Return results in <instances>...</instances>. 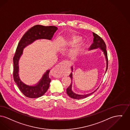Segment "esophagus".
Segmentation results:
<instances>
[{
    "label": "esophagus",
    "mask_w": 130,
    "mask_h": 130,
    "mask_svg": "<svg viewBox=\"0 0 130 130\" xmlns=\"http://www.w3.org/2000/svg\"><path fill=\"white\" fill-rule=\"evenodd\" d=\"M67 63V61L63 60L53 68L51 71L53 76L56 78H60L62 75V71L65 68Z\"/></svg>",
    "instance_id": "1"
}]
</instances>
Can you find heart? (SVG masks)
Segmentation results:
<instances>
[{
    "mask_svg": "<svg viewBox=\"0 0 130 130\" xmlns=\"http://www.w3.org/2000/svg\"><path fill=\"white\" fill-rule=\"evenodd\" d=\"M81 40V38L78 36H76V37H72L69 41L68 42L70 44H74L75 43H76L79 41H80ZM80 50V48L79 46H75L74 47L72 48L69 52L70 55L71 56H76L78 54Z\"/></svg>",
    "mask_w": 130,
    "mask_h": 130,
    "instance_id": "heart-1",
    "label": "heart"
}]
</instances>
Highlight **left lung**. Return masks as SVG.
<instances>
[{
    "instance_id": "1",
    "label": "left lung",
    "mask_w": 130,
    "mask_h": 130,
    "mask_svg": "<svg viewBox=\"0 0 130 130\" xmlns=\"http://www.w3.org/2000/svg\"><path fill=\"white\" fill-rule=\"evenodd\" d=\"M93 36V43L91 45V46H90V47L89 48V50H92V49H97V48H100L103 52L104 55L105 56V58H106V63H107V68H106V72L107 70L108 69V56H107V52L106 50V45L104 41H103L102 39L98 35L94 33H92ZM71 69L72 71H73V67H71ZM69 76L71 79V83L70 85V86L68 87V88L67 89V94H68V95L73 99H80L82 98H84L86 97H87L88 96L91 95V94H92L93 93H94L96 90L97 89H96L95 91H94L93 92L89 93V94H76L74 93L72 90V73H71L69 75Z\"/></svg>"
}]
</instances>
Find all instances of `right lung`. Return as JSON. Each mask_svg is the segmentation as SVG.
Masks as SVG:
<instances>
[{
    "instance_id": "obj_1",
    "label": "right lung",
    "mask_w": 130,
    "mask_h": 130,
    "mask_svg": "<svg viewBox=\"0 0 130 130\" xmlns=\"http://www.w3.org/2000/svg\"><path fill=\"white\" fill-rule=\"evenodd\" d=\"M58 28L54 26H44L36 25L31 28L23 36L19 42L13 58V77L21 92L28 98H36L43 95L48 90L51 79L49 74L50 69L46 71L41 79L34 86H29L21 81L19 75V62L23 53V49L34 41L39 39L51 40Z\"/></svg>"
}]
</instances>
